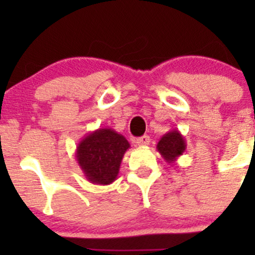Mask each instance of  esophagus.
Wrapping results in <instances>:
<instances>
[{
    "instance_id": "obj_1",
    "label": "esophagus",
    "mask_w": 255,
    "mask_h": 255,
    "mask_svg": "<svg viewBox=\"0 0 255 255\" xmlns=\"http://www.w3.org/2000/svg\"><path fill=\"white\" fill-rule=\"evenodd\" d=\"M135 143H137L139 146H145L150 143V139H149L148 135H143V137L137 138V139H135Z\"/></svg>"
}]
</instances>
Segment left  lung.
I'll list each match as a JSON object with an SVG mask.
<instances>
[{"mask_svg":"<svg viewBox=\"0 0 255 255\" xmlns=\"http://www.w3.org/2000/svg\"><path fill=\"white\" fill-rule=\"evenodd\" d=\"M186 149V140L177 129H173L164 134L156 144V150L160 153L164 160L169 164L175 163Z\"/></svg>","mask_w":255,"mask_h":255,"instance_id":"obj_1","label":"left lung"}]
</instances>
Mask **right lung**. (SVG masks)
<instances>
[{"mask_svg":"<svg viewBox=\"0 0 255 255\" xmlns=\"http://www.w3.org/2000/svg\"><path fill=\"white\" fill-rule=\"evenodd\" d=\"M130 145L112 128H99L89 133L76 146V160L86 180L96 185H110L117 179L120 166Z\"/></svg>","mask_w":255,"mask_h":255,"instance_id":"right-lung-1","label":"right lung"}]
</instances>
